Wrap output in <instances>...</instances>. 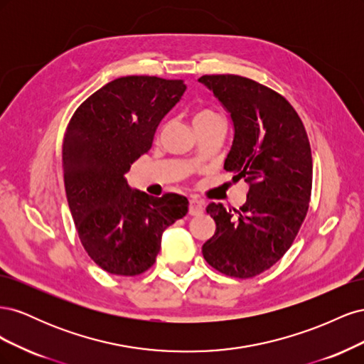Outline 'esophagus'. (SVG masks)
I'll list each match as a JSON object with an SVG mask.
<instances>
[{
	"label": "esophagus",
	"instance_id": "1",
	"mask_svg": "<svg viewBox=\"0 0 364 364\" xmlns=\"http://www.w3.org/2000/svg\"><path fill=\"white\" fill-rule=\"evenodd\" d=\"M205 209V203L202 200H197V199H191L190 200V208H188V213L191 215H199L203 213Z\"/></svg>",
	"mask_w": 364,
	"mask_h": 364
}]
</instances>
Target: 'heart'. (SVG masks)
I'll return each mask as SVG.
<instances>
[{"instance_id": "b5f03b06", "label": "heart", "mask_w": 364, "mask_h": 364, "mask_svg": "<svg viewBox=\"0 0 364 364\" xmlns=\"http://www.w3.org/2000/svg\"><path fill=\"white\" fill-rule=\"evenodd\" d=\"M217 119H222V117H220L217 112L211 111V109H202V111L196 112L193 123L194 126H202V124L213 123V121H217Z\"/></svg>"}]
</instances>
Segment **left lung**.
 Returning <instances> with one entry per match:
<instances>
[{
  "instance_id": "obj_1",
  "label": "left lung",
  "mask_w": 364,
  "mask_h": 364,
  "mask_svg": "<svg viewBox=\"0 0 364 364\" xmlns=\"http://www.w3.org/2000/svg\"><path fill=\"white\" fill-rule=\"evenodd\" d=\"M229 112L234 141L225 170L249 183L246 203H209L215 232L202 246L209 266L234 278H253L290 249L308 211L313 159L302 121L285 98L234 74L199 79Z\"/></svg>"
}]
</instances>
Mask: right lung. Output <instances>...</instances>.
Masks as SVG:
<instances>
[{"label":"right lung","instance_id":"add662e5","mask_svg":"<svg viewBox=\"0 0 364 364\" xmlns=\"http://www.w3.org/2000/svg\"><path fill=\"white\" fill-rule=\"evenodd\" d=\"M185 90L183 80L119 77L87 97L70 119L62 146L68 206L87 255L107 273L149 270L164 230L188 213L186 197H153L132 190L126 179Z\"/></svg>","mask_w":364,"mask_h":364}]
</instances>
